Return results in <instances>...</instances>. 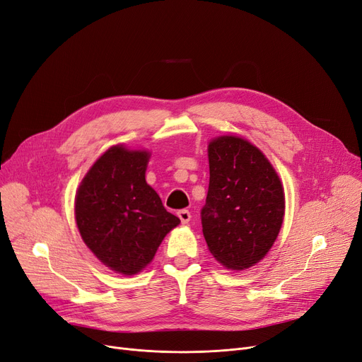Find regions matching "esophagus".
<instances>
[{
	"instance_id": "obj_1",
	"label": "esophagus",
	"mask_w": 362,
	"mask_h": 362,
	"mask_svg": "<svg viewBox=\"0 0 362 362\" xmlns=\"http://www.w3.org/2000/svg\"><path fill=\"white\" fill-rule=\"evenodd\" d=\"M177 216H179L180 222H182L183 225L189 223V220H191V213L187 211V210H179V211H177Z\"/></svg>"
}]
</instances>
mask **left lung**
Segmentation results:
<instances>
[{
    "instance_id": "8db88e82",
    "label": "left lung",
    "mask_w": 362,
    "mask_h": 362,
    "mask_svg": "<svg viewBox=\"0 0 362 362\" xmlns=\"http://www.w3.org/2000/svg\"><path fill=\"white\" fill-rule=\"evenodd\" d=\"M210 183L201 210L210 253L232 271L262 260L284 220V189L263 152L238 136L209 145Z\"/></svg>"
}]
</instances>
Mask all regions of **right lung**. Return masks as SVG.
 Segmentation results:
<instances>
[{
  "label": "right lung",
  "instance_id": "right-lung-1",
  "mask_svg": "<svg viewBox=\"0 0 362 362\" xmlns=\"http://www.w3.org/2000/svg\"><path fill=\"white\" fill-rule=\"evenodd\" d=\"M151 153L122 145L91 165L75 197V220L86 245L103 264L134 275L153 259L165 235L180 223L146 183Z\"/></svg>",
  "mask_w": 362,
  "mask_h": 362
}]
</instances>
